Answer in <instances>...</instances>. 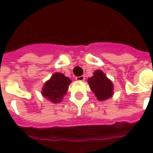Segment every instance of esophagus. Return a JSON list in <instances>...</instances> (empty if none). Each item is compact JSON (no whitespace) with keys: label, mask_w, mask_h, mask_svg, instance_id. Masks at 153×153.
Segmentation results:
<instances>
[{"label":"esophagus","mask_w":153,"mask_h":153,"mask_svg":"<svg viewBox=\"0 0 153 153\" xmlns=\"http://www.w3.org/2000/svg\"><path fill=\"white\" fill-rule=\"evenodd\" d=\"M75 79H76L77 81L82 82V81H84V80H85V76H83V75H81V76L76 77V78H75Z\"/></svg>","instance_id":"34e87169"}]
</instances>
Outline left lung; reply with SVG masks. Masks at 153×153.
<instances>
[{"label":"left lung","mask_w":153,"mask_h":153,"mask_svg":"<svg viewBox=\"0 0 153 153\" xmlns=\"http://www.w3.org/2000/svg\"><path fill=\"white\" fill-rule=\"evenodd\" d=\"M91 91H93L98 100L104 101L111 98L114 86L111 81L107 79L105 74L100 70L94 72V76L88 79Z\"/></svg>","instance_id":"left-lung-1"}]
</instances>
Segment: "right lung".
I'll use <instances>...</instances> for the list:
<instances>
[{
	"label": "right lung",
	"instance_id": "1",
	"mask_svg": "<svg viewBox=\"0 0 153 153\" xmlns=\"http://www.w3.org/2000/svg\"><path fill=\"white\" fill-rule=\"evenodd\" d=\"M71 82V81L69 78L64 76L62 73H55L51 76V79L45 83L42 94L51 102H59L67 93Z\"/></svg>",
	"mask_w": 153,
	"mask_h": 153
}]
</instances>
